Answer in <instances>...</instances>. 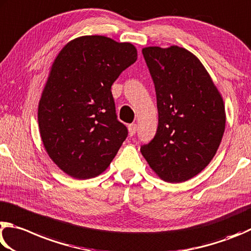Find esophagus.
<instances>
[{"label": "esophagus", "instance_id": "esophagus-1", "mask_svg": "<svg viewBox=\"0 0 251 251\" xmlns=\"http://www.w3.org/2000/svg\"><path fill=\"white\" fill-rule=\"evenodd\" d=\"M128 128H129V134L131 135V137H133L135 132H137V129H138L137 123H131V125H129Z\"/></svg>", "mask_w": 251, "mask_h": 251}]
</instances>
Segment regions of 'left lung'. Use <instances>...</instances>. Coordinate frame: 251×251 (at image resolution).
Wrapping results in <instances>:
<instances>
[{
    "instance_id": "1",
    "label": "left lung",
    "mask_w": 251,
    "mask_h": 251,
    "mask_svg": "<svg viewBox=\"0 0 251 251\" xmlns=\"http://www.w3.org/2000/svg\"><path fill=\"white\" fill-rule=\"evenodd\" d=\"M154 82L159 126L141 153L170 183L201 172L216 154L225 131V107L197 57L178 46L142 50Z\"/></svg>"
}]
</instances>
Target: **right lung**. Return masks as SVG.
I'll use <instances>...</instances> for the list:
<instances>
[{"label": "right lung", "instance_id": "add662e5", "mask_svg": "<svg viewBox=\"0 0 251 251\" xmlns=\"http://www.w3.org/2000/svg\"><path fill=\"white\" fill-rule=\"evenodd\" d=\"M137 58L132 44L98 35L74 39L56 57L39 100V132L50 159L72 177L102 173L128 137L111 86Z\"/></svg>", "mask_w": 251, "mask_h": 251}]
</instances>
